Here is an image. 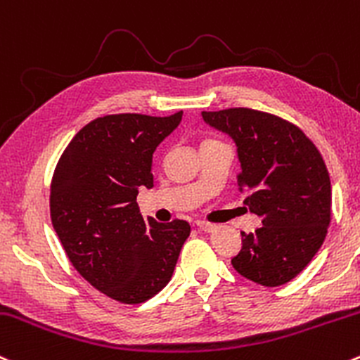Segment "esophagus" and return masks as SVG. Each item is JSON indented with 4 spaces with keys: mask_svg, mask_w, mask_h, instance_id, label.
<instances>
[{
    "mask_svg": "<svg viewBox=\"0 0 360 360\" xmlns=\"http://www.w3.org/2000/svg\"><path fill=\"white\" fill-rule=\"evenodd\" d=\"M195 225L200 229V231H203V232H213L217 229V225H213L210 222H205V220H196Z\"/></svg>",
    "mask_w": 360,
    "mask_h": 360,
    "instance_id": "1",
    "label": "esophagus"
}]
</instances>
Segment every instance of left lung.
<instances>
[{
  "label": "left lung",
  "instance_id": "8db88e82",
  "mask_svg": "<svg viewBox=\"0 0 360 360\" xmlns=\"http://www.w3.org/2000/svg\"><path fill=\"white\" fill-rule=\"evenodd\" d=\"M201 116L234 140L243 203L263 224L240 232L232 266L264 287L290 282L314 258L330 225L331 184L321 153L297 126L274 114L236 108Z\"/></svg>",
  "mask_w": 360,
  "mask_h": 360
}]
</instances>
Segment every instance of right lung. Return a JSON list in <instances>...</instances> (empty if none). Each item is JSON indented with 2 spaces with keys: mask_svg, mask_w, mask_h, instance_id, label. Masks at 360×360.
Segmentation results:
<instances>
[{
  "mask_svg": "<svg viewBox=\"0 0 360 360\" xmlns=\"http://www.w3.org/2000/svg\"><path fill=\"white\" fill-rule=\"evenodd\" d=\"M183 120L110 114L84 126L51 183V220L71 264L90 285L124 304L169 283L191 227L143 219L136 196L153 188V152Z\"/></svg>",
  "mask_w": 360,
  "mask_h": 360,
  "instance_id": "1",
  "label": "right lung"
}]
</instances>
